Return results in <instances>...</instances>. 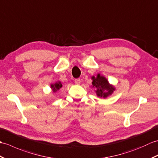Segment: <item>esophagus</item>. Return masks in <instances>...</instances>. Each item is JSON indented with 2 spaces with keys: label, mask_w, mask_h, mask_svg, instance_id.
I'll use <instances>...</instances> for the list:
<instances>
[{
  "label": "esophagus",
  "mask_w": 158,
  "mask_h": 158,
  "mask_svg": "<svg viewBox=\"0 0 158 158\" xmlns=\"http://www.w3.org/2000/svg\"><path fill=\"white\" fill-rule=\"evenodd\" d=\"M74 82L76 84H77V85H80V82H81V80H80V78H78V79H76L74 80Z\"/></svg>",
  "instance_id": "esophagus-1"
}]
</instances>
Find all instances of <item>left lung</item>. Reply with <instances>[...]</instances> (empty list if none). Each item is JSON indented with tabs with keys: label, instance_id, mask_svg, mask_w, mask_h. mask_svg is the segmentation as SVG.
I'll list each match as a JSON object with an SVG mask.
<instances>
[{
	"label": "left lung",
	"instance_id": "left-lung-1",
	"mask_svg": "<svg viewBox=\"0 0 158 158\" xmlns=\"http://www.w3.org/2000/svg\"><path fill=\"white\" fill-rule=\"evenodd\" d=\"M93 80L92 85L93 88H95V92L97 97L106 99L107 97L111 95L115 90V87L109 83L107 79L103 76L98 73L96 77H91Z\"/></svg>",
	"mask_w": 158,
	"mask_h": 158
}]
</instances>
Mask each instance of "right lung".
Instances as JSON below:
<instances>
[{
  "mask_svg": "<svg viewBox=\"0 0 158 158\" xmlns=\"http://www.w3.org/2000/svg\"><path fill=\"white\" fill-rule=\"evenodd\" d=\"M62 86V84L60 81L56 82L55 83L51 84V88L52 90V91H53V93L57 92V91L60 89Z\"/></svg>",
  "mask_w": 158,
  "mask_h": 158,
  "instance_id": "right-lung-1",
  "label": "right lung"
}]
</instances>
